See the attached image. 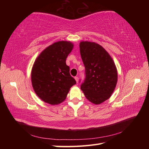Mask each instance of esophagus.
<instances>
[{
    "label": "esophagus",
    "mask_w": 149,
    "mask_h": 149,
    "mask_svg": "<svg viewBox=\"0 0 149 149\" xmlns=\"http://www.w3.org/2000/svg\"><path fill=\"white\" fill-rule=\"evenodd\" d=\"M74 79H75V81H76L77 83H78V81H79V78H78V77H75Z\"/></svg>",
    "instance_id": "esophagus-1"
}]
</instances>
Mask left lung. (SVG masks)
Returning <instances> with one entry per match:
<instances>
[{
  "label": "left lung",
  "mask_w": 149,
  "mask_h": 149,
  "mask_svg": "<svg viewBox=\"0 0 149 149\" xmlns=\"http://www.w3.org/2000/svg\"><path fill=\"white\" fill-rule=\"evenodd\" d=\"M80 53L85 67V79L81 85L86 99L95 104L107 100L116 87L118 74L115 63L98 43L81 42Z\"/></svg>",
  "instance_id": "obj_1"
}]
</instances>
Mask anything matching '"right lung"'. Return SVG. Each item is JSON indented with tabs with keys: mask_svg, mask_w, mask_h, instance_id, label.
<instances>
[{
	"mask_svg": "<svg viewBox=\"0 0 149 149\" xmlns=\"http://www.w3.org/2000/svg\"><path fill=\"white\" fill-rule=\"evenodd\" d=\"M70 42L59 41L43 50L34 62L31 81L36 95L46 103L57 105L66 99L76 81L70 74L66 59L73 49Z\"/></svg>",
	"mask_w": 149,
	"mask_h": 149,
	"instance_id": "right-lung-1",
	"label": "right lung"
}]
</instances>
